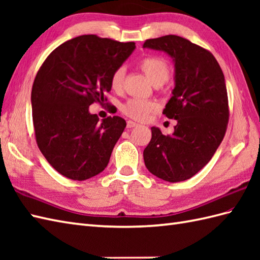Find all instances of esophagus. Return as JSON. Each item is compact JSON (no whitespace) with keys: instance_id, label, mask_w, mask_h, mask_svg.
<instances>
[{"instance_id":"34e87169","label":"esophagus","mask_w":260,"mask_h":260,"mask_svg":"<svg viewBox=\"0 0 260 260\" xmlns=\"http://www.w3.org/2000/svg\"><path fill=\"white\" fill-rule=\"evenodd\" d=\"M136 126H137V124L134 123L133 120H128V121H127V127H128V128H132V127H136Z\"/></svg>"}]
</instances>
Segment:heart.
Instances as JSON below:
<instances>
[{
	"label": "heart",
	"instance_id": "obj_1",
	"mask_svg": "<svg viewBox=\"0 0 260 260\" xmlns=\"http://www.w3.org/2000/svg\"><path fill=\"white\" fill-rule=\"evenodd\" d=\"M141 70L144 73L147 78L151 80L153 85L159 86L163 82L168 80L170 76V67L169 64L164 61L163 59L154 56H148L143 58L140 63ZM125 67L120 66L114 71L110 76V87L115 91H120L124 87L125 81ZM158 108V105L154 101H148V99H140V98H132L127 101L123 107L121 112L127 117L135 120H146L152 113L155 112Z\"/></svg>",
	"mask_w": 260,
	"mask_h": 260
}]
</instances>
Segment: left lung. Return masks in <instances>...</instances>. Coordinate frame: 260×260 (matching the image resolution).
<instances>
[{
  "label": "left lung",
  "mask_w": 260,
  "mask_h": 260,
  "mask_svg": "<svg viewBox=\"0 0 260 260\" xmlns=\"http://www.w3.org/2000/svg\"><path fill=\"white\" fill-rule=\"evenodd\" d=\"M144 48L165 51L175 63L173 96L163 114L176 119L172 135L152 127L143 152L147 170L168 182L197 174L217 151L229 121L224 76L213 54L179 36L148 39Z\"/></svg>",
  "instance_id": "left-lung-1"
}]
</instances>
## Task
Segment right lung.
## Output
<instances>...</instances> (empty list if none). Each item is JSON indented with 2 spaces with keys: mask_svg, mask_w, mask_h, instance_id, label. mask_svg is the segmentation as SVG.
Returning <instances> with one entry per match:
<instances>
[{
  "mask_svg": "<svg viewBox=\"0 0 260 260\" xmlns=\"http://www.w3.org/2000/svg\"><path fill=\"white\" fill-rule=\"evenodd\" d=\"M135 49L95 35L63 42L49 54L33 81L31 103L36 141L51 167L84 181L107 167L126 121L89 113L93 103L108 104L110 76Z\"/></svg>",
  "mask_w": 260,
  "mask_h": 260,
  "instance_id": "obj_1",
  "label": "right lung"
}]
</instances>
